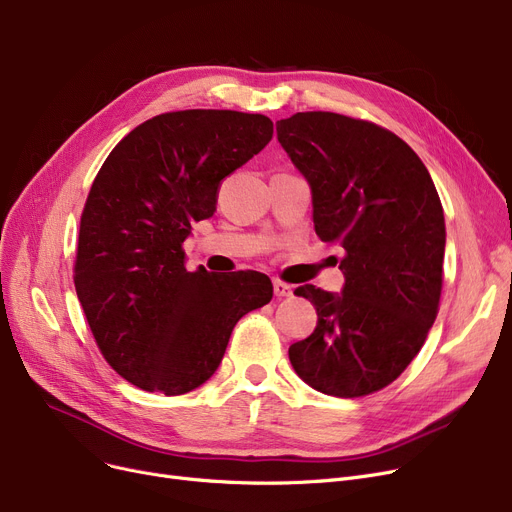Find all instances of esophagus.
I'll list each match as a JSON object with an SVG mask.
<instances>
[{
    "label": "esophagus",
    "mask_w": 512,
    "mask_h": 512,
    "mask_svg": "<svg viewBox=\"0 0 512 512\" xmlns=\"http://www.w3.org/2000/svg\"><path fill=\"white\" fill-rule=\"evenodd\" d=\"M274 294H276V297H290L292 286L282 282V280H274Z\"/></svg>",
    "instance_id": "esophagus-1"
}]
</instances>
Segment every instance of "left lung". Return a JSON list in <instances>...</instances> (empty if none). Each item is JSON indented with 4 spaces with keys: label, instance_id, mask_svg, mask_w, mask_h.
Listing matches in <instances>:
<instances>
[{
    "label": "left lung",
    "instance_id": "obj_1",
    "mask_svg": "<svg viewBox=\"0 0 512 512\" xmlns=\"http://www.w3.org/2000/svg\"><path fill=\"white\" fill-rule=\"evenodd\" d=\"M278 141L307 178L315 234L344 249L342 294H294L317 311L313 334L288 348L311 388L359 398L392 384L434 326L444 263V211L419 155L384 126L299 112Z\"/></svg>",
    "mask_w": 512,
    "mask_h": 512
}]
</instances>
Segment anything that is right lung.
<instances>
[{
    "instance_id": "right-lung-1",
    "label": "right lung",
    "mask_w": 512,
    "mask_h": 512,
    "mask_svg": "<svg viewBox=\"0 0 512 512\" xmlns=\"http://www.w3.org/2000/svg\"><path fill=\"white\" fill-rule=\"evenodd\" d=\"M274 137L263 114H159L112 149L80 215L74 288L103 359L130 384L178 396L218 369L236 321L272 301L265 274L188 272L182 242L220 182Z\"/></svg>"
}]
</instances>
